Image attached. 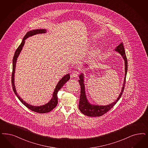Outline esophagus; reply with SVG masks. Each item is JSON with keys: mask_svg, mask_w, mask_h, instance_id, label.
I'll use <instances>...</instances> for the list:
<instances>
[{"mask_svg": "<svg viewBox=\"0 0 148 148\" xmlns=\"http://www.w3.org/2000/svg\"><path fill=\"white\" fill-rule=\"evenodd\" d=\"M79 74V72L77 71H73V73H72V74H71V77L73 78V77H75V78H76L78 76V75Z\"/></svg>", "mask_w": 148, "mask_h": 148, "instance_id": "1", "label": "esophagus"}]
</instances>
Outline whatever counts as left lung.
Wrapping results in <instances>:
<instances>
[{"label": "left lung", "mask_w": 148, "mask_h": 148, "mask_svg": "<svg viewBox=\"0 0 148 148\" xmlns=\"http://www.w3.org/2000/svg\"><path fill=\"white\" fill-rule=\"evenodd\" d=\"M115 50L117 51L118 52H119L123 58L125 60V77L124 79V82L123 84L122 90H121V92L120 93L119 96L117 98L116 101H115V102H113L112 104L108 105V106H95V105L90 104L87 101L86 95H85L83 74H82L79 76L80 80H79V82L80 87H81V92H80L79 108L82 113H83L84 115H87L88 116H91V117L101 116L103 115H104V114L107 113L115 106V104L120 99V98L121 97V95L123 93L124 88H125V83H126V77L127 72V57L126 56L124 46H123L122 42H121L119 45L117 46Z\"/></svg>", "instance_id": "obj_1"}]
</instances>
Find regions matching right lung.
<instances>
[{"instance_id":"obj_1","label":"right lung","mask_w":148,"mask_h":148,"mask_svg":"<svg viewBox=\"0 0 148 148\" xmlns=\"http://www.w3.org/2000/svg\"><path fill=\"white\" fill-rule=\"evenodd\" d=\"M46 32V29H36V30H33V31H29V32H27L25 36H24L20 45L18 46V47L16 49L15 52V55L13 57V61H12V77H11V83H12V86L13 91L16 95V96L19 99L23 105H25L26 107L32 111H33L34 112H38V113H46V112H50L53 109H54L56 107V106L57 105V103H58V97H57L58 92L63 87V86L66 83V82H68L70 79L69 74H66L64 77H63L61 80H60V81L58 82V84L57 85L55 91L53 93V97L50 100V101L48 102L46 104L42 106H40V107L32 106L31 105L27 104V103L21 98L20 96H18V95L17 94V93L16 92L15 86V84H14V74H15V71L16 63L17 59L20 55L21 51L22 50V47L24 46L25 40L29 36H34L36 34L44 33Z\"/></svg>"}]
</instances>
